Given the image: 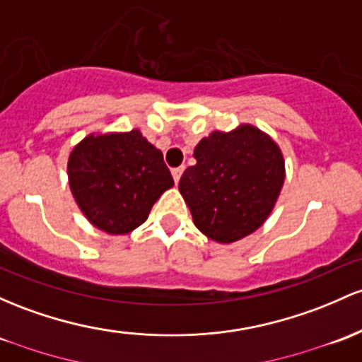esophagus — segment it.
Masks as SVG:
<instances>
[{"label":"esophagus","mask_w":362,"mask_h":362,"mask_svg":"<svg viewBox=\"0 0 362 362\" xmlns=\"http://www.w3.org/2000/svg\"><path fill=\"white\" fill-rule=\"evenodd\" d=\"M184 170H185V166H178V168H173L172 170L175 184H178V180H180V177H182V173H184Z\"/></svg>","instance_id":"esophagus-1"}]
</instances>
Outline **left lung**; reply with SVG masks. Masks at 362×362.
I'll use <instances>...</instances> for the list:
<instances>
[{"label": "left lung", "instance_id": "left-lung-1", "mask_svg": "<svg viewBox=\"0 0 362 362\" xmlns=\"http://www.w3.org/2000/svg\"><path fill=\"white\" fill-rule=\"evenodd\" d=\"M178 190L194 225L218 244L256 232L275 208L285 182V160L272 136L251 123L213 130L194 149Z\"/></svg>", "mask_w": 362, "mask_h": 362}]
</instances>
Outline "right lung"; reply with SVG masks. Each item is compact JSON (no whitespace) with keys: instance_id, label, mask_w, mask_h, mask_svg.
<instances>
[{"instance_id":"obj_1","label":"right lung","mask_w":362,"mask_h":362,"mask_svg":"<svg viewBox=\"0 0 362 362\" xmlns=\"http://www.w3.org/2000/svg\"><path fill=\"white\" fill-rule=\"evenodd\" d=\"M66 173L78 209L110 235L134 232L161 194L173 187L161 151L139 129L86 136L70 151Z\"/></svg>"}]
</instances>
